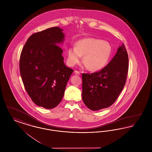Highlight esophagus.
I'll list each match as a JSON object with an SVG mask.
<instances>
[{"label": "esophagus", "instance_id": "esophagus-1", "mask_svg": "<svg viewBox=\"0 0 152 152\" xmlns=\"http://www.w3.org/2000/svg\"><path fill=\"white\" fill-rule=\"evenodd\" d=\"M75 74H76V75H80V72H79L78 71H75Z\"/></svg>", "mask_w": 152, "mask_h": 152}]
</instances>
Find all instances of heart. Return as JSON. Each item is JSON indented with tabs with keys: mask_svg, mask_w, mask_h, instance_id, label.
Listing matches in <instances>:
<instances>
[{
	"mask_svg": "<svg viewBox=\"0 0 152 152\" xmlns=\"http://www.w3.org/2000/svg\"><path fill=\"white\" fill-rule=\"evenodd\" d=\"M112 48L108 42L96 38H86L76 43L75 47L67 50V63L69 66L79 64L82 56L83 62L90 71H97L102 69L108 62Z\"/></svg>",
	"mask_w": 152,
	"mask_h": 152,
	"instance_id": "heart-1",
	"label": "heart"
}]
</instances>
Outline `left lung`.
I'll return each mask as SVG.
<instances>
[{
  "label": "left lung",
  "instance_id": "obj_1",
  "mask_svg": "<svg viewBox=\"0 0 152 152\" xmlns=\"http://www.w3.org/2000/svg\"><path fill=\"white\" fill-rule=\"evenodd\" d=\"M128 55L123 44L115 56L101 71L82 74V99L92 110L112 105L123 91L129 66Z\"/></svg>",
  "mask_w": 152,
  "mask_h": 152
}]
</instances>
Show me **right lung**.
<instances>
[{"label": "right lung", "instance_id": "obj_1", "mask_svg": "<svg viewBox=\"0 0 152 152\" xmlns=\"http://www.w3.org/2000/svg\"><path fill=\"white\" fill-rule=\"evenodd\" d=\"M63 29L52 27L32 34L24 44L19 68L26 92L39 107L52 109L61 102L66 83L73 72L64 64Z\"/></svg>", "mask_w": 152, "mask_h": 152}]
</instances>
